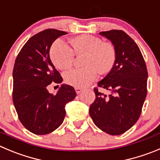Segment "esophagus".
I'll return each instance as SVG.
<instances>
[{
	"label": "esophagus",
	"mask_w": 160,
	"mask_h": 160,
	"mask_svg": "<svg viewBox=\"0 0 160 160\" xmlns=\"http://www.w3.org/2000/svg\"><path fill=\"white\" fill-rule=\"evenodd\" d=\"M74 89H75L76 93H77V94H79V93H80V92H82V89L81 88H74Z\"/></svg>",
	"instance_id": "1"
}]
</instances>
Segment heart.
Listing matches in <instances>:
<instances>
[{
	"mask_svg": "<svg viewBox=\"0 0 160 160\" xmlns=\"http://www.w3.org/2000/svg\"><path fill=\"white\" fill-rule=\"evenodd\" d=\"M72 49L60 39L56 40L50 48L49 55L56 68L66 70L71 68L74 53L84 56V68L73 69L64 73V81L75 88H83L93 82L100 74L108 73L113 68L116 52L112 44L103 42L99 38L89 34L78 36L70 41Z\"/></svg>",
	"mask_w": 160,
	"mask_h": 160,
	"instance_id": "b5f03b06",
	"label": "heart"
}]
</instances>
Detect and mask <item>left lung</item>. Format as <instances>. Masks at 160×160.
Here are the masks:
<instances>
[{"label": "left lung", "instance_id": "1", "mask_svg": "<svg viewBox=\"0 0 160 160\" xmlns=\"http://www.w3.org/2000/svg\"><path fill=\"white\" fill-rule=\"evenodd\" d=\"M100 34L112 42L116 59L97 85L112 94L108 97L94 88L96 100L89 107V115L100 130L119 135L130 130L141 115L147 95V68L139 47L127 33L112 30Z\"/></svg>", "mask_w": 160, "mask_h": 160}]
</instances>
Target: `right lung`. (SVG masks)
I'll return each instance as SVG.
<instances>
[{
    "label": "right lung",
    "instance_id": "1",
    "mask_svg": "<svg viewBox=\"0 0 160 160\" xmlns=\"http://www.w3.org/2000/svg\"><path fill=\"white\" fill-rule=\"evenodd\" d=\"M68 33L47 29L30 38L21 48L13 68L12 100L19 119L27 130L37 135L48 134L64 119L67 103L74 100V88L63 84L57 93L47 86L61 83L63 78L49 57L52 44Z\"/></svg>",
    "mask_w": 160,
    "mask_h": 160
}]
</instances>
